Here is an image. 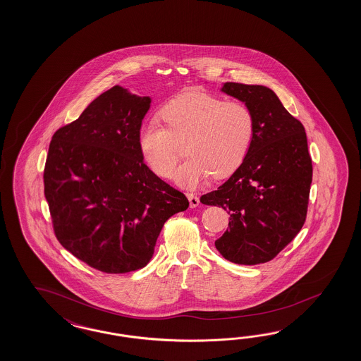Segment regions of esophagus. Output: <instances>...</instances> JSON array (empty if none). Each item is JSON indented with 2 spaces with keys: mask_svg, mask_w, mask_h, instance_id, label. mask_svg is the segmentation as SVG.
Segmentation results:
<instances>
[{
  "mask_svg": "<svg viewBox=\"0 0 361 361\" xmlns=\"http://www.w3.org/2000/svg\"><path fill=\"white\" fill-rule=\"evenodd\" d=\"M186 197H188V200H189V204H190V207L192 209H195L198 204H200V198L193 193H188L186 194Z\"/></svg>",
  "mask_w": 361,
  "mask_h": 361,
  "instance_id": "34e87169",
  "label": "esophagus"
}]
</instances>
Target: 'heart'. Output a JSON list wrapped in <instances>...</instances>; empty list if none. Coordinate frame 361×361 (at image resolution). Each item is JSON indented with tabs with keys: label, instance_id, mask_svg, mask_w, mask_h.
Masks as SVG:
<instances>
[{
	"label": "heart",
	"instance_id": "1",
	"mask_svg": "<svg viewBox=\"0 0 361 361\" xmlns=\"http://www.w3.org/2000/svg\"><path fill=\"white\" fill-rule=\"evenodd\" d=\"M164 125L147 118L138 133L142 158L158 176L168 177L186 141L188 158L177 167V184L194 188L214 175L224 178L244 163L255 141V117L243 102H226L202 91H190L161 109Z\"/></svg>",
	"mask_w": 361,
	"mask_h": 361
}]
</instances>
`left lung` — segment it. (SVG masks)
Wrapping results in <instances>:
<instances>
[{
    "label": "left lung",
    "mask_w": 361,
    "mask_h": 361,
    "mask_svg": "<svg viewBox=\"0 0 361 361\" xmlns=\"http://www.w3.org/2000/svg\"><path fill=\"white\" fill-rule=\"evenodd\" d=\"M221 91L252 108L255 141L241 167L201 202L228 212V228L215 241L220 255L233 264H264L305 223L313 175L307 134L273 90L227 82Z\"/></svg>",
    "instance_id": "1"
}]
</instances>
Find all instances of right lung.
<instances>
[{
	"label": "right lung",
	"mask_w": 361,
	"mask_h": 361,
	"mask_svg": "<svg viewBox=\"0 0 361 361\" xmlns=\"http://www.w3.org/2000/svg\"><path fill=\"white\" fill-rule=\"evenodd\" d=\"M149 104L109 88L54 133L48 149L44 194L56 238L103 273L145 267L164 223L189 207L142 158L138 133Z\"/></svg>",
	"instance_id": "add662e5"
}]
</instances>
